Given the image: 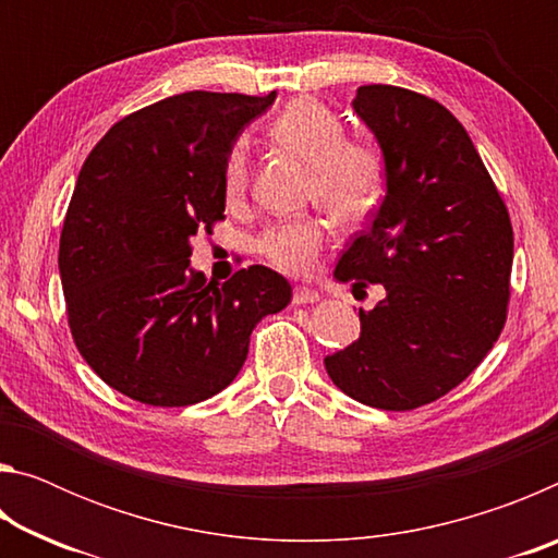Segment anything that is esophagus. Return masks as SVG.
I'll return each mask as SVG.
<instances>
[{
	"label": "esophagus",
	"mask_w": 558,
	"mask_h": 558,
	"mask_svg": "<svg viewBox=\"0 0 558 558\" xmlns=\"http://www.w3.org/2000/svg\"><path fill=\"white\" fill-rule=\"evenodd\" d=\"M319 298L323 295H319L315 288H307V286H298L295 292H292V302H295V305H313V302H317Z\"/></svg>",
	"instance_id": "1"
}]
</instances>
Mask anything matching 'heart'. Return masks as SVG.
Returning <instances> with one entry per match:
<instances>
[{"mask_svg": "<svg viewBox=\"0 0 558 558\" xmlns=\"http://www.w3.org/2000/svg\"><path fill=\"white\" fill-rule=\"evenodd\" d=\"M270 135L313 165L310 196L342 223L369 214L381 196V157L362 140H347L344 125L315 98H298L272 120ZM226 196L241 199L248 184L245 153L235 147L226 159ZM325 243V226L317 219H292L263 233L258 248L270 266L290 276L310 272Z\"/></svg>", "mask_w": 558, "mask_h": 558, "instance_id": "obj_1", "label": "heart"}]
</instances>
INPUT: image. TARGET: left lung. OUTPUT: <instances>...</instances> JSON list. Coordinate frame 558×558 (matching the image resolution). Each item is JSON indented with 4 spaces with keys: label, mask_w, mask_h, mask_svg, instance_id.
Instances as JSON below:
<instances>
[{
    "label": "left lung",
    "mask_w": 558,
    "mask_h": 558,
    "mask_svg": "<svg viewBox=\"0 0 558 558\" xmlns=\"http://www.w3.org/2000/svg\"><path fill=\"white\" fill-rule=\"evenodd\" d=\"M352 108L379 143L386 194L335 278L386 295L325 369L359 403L411 411L465 381L502 332L512 223L448 108L396 86H362Z\"/></svg>",
    "instance_id": "left-lung-1"
}]
</instances>
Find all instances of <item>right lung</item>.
Here are the masks:
<instances>
[{"mask_svg":"<svg viewBox=\"0 0 558 558\" xmlns=\"http://www.w3.org/2000/svg\"><path fill=\"white\" fill-rule=\"evenodd\" d=\"M276 93L189 90L116 122L81 167L59 272L73 342L112 389L192 405L241 372L251 332L292 298L266 266L231 280L192 268V239L223 219L226 159Z\"/></svg>","mask_w":558,"mask_h":558,"instance_id":"add662e5","label":"right lung"}]
</instances>
